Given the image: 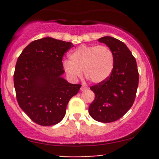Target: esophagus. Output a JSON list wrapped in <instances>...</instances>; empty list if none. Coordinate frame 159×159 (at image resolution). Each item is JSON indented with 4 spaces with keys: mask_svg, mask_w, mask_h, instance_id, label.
I'll return each instance as SVG.
<instances>
[{
    "mask_svg": "<svg viewBox=\"0 0 159 159\" xmlns=\"http://www.w3.org/2000/svg\"><path fill=\"white\" fill-rule=\"evenodd\" d=\"M80 90H81V91H85V90H87V87H85V86L82 85V86H81V89H80Z\"/></svg>",
    "mask_w": 159,
    "mask_h": 159,
    "instance_id": "34e87169",
    "label": "esophagus"
}]
</instances>
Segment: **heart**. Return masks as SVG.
Masks as SVG:
<instances>
[{
    "mask_svg": "<svg viewBox=\"0 0 159 159\" xmlns=\"http://www.w3.org/2000/svg\"><path fill=\"white\" fill-rule=\"evenodd\" d=\"M63 68L70 79L75 80L84 72L93 83L105 81L115 65L113 51L105 45L79 46L69 54V60L63 61Z\"/></svg>",
    "mask_w": 159,
    "mask_h": 159,
    "instance_id": "heart-1",
    "label": "heart"
}]
</instances>
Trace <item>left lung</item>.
Returning a JSON list of instances; mask_svg holds the SVG:
<instances>
[{
	"instance_id": "8db88e82",
	"label": "left lung",
	"mask_w": 159,
	"mask_h": 159,
	"mask_svg": "<svg viewBox=\"0 0 159 159\" xmlns=\"http://www.w3.org/2000/svg\"><path fill=\"white\" fill-rule=\"evenodd\" d=\"M98 41L113 51L115 65L108 78L90 88L95 98L89 113L95 121L113 122L132 106L139 85V71L135 58L122 41L109 36L99 38Z\"/></svg>"
}]
</instances>
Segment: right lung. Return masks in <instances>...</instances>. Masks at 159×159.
<instances>
[{
  "label": "right lung",
  "mask_w": 159,
  "mask_h": 159,
  "mask_svg": "<svg viewBox=\"0 0 159 159\" xmlns=\"http://www.w3.org/2000/svg\"><path fill=\"white\" fill-rule=\"evenodd\" d=\"M70 42L47 37L30 42L16 63L14 84L19 106L34 122L54 125L65 117L68 102L81 84H70L62 58Z\"/></svg>",
  "instance_id": "add662e5"
}]
</instances>
